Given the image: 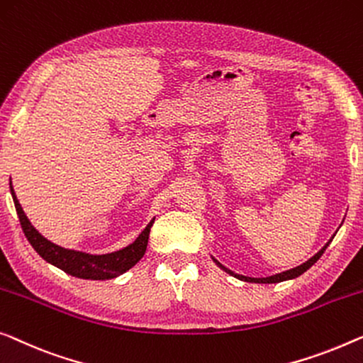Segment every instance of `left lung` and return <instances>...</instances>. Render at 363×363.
<instances>
[{"mask_svg": "<svg viewBox=\"0 0 363 363\" xmlns=\"http://www.w3.org/2000/svg\"><path fill=\"white\" fill-rule=\"evenodd\" d=\"M335 235V234H334ZM334 235L333 238H330L328 242L324 244V247L321 250L318 252V254H314L311 259L309 260H306L304 262V264H301V265H298V267H295V269H290V270H285V272H281V273H277V275H272V277H265V278H254V277H245V275H239V273H235V272H233V270H229L228 267H224L223 264H220L219 260H216L214 259V257H211V259L214 260V264H216L219 269H223L225 273H229L230 277H234V278H238V280H242V281H249V283H280V281H286V280H293V278H298L299 275H303L304 272H306L308 269H311V267L316 264V262L319 260V257H321L323 254H324V250L328 249V245L333 242V239H334Z\"/></svg>", "mask_w": 363, "mask_h": 363, "instance_id": "left-lung-1", "label": "left lung"}]
</instances>
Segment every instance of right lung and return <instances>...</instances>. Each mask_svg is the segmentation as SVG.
<instances>
[{"mask_svg":"<svg viewBox=\"0 0 363 363\" xmlns=\"http://www.w3.org/2000/svg\"><path fill=\"white\" fill-rule=\"evenodd\" d=\"M9 190L16 206V213L19 216L21 228L24 230V235L28 238L29 244L34 247V250L57 269L64 270L65 273L83 280H109V278H116L129 269L138 264L143 259L149 242L150 228L154 224L155 218L145 225V229L139 234V238L133 244L123 247V249L109 252V254H88V252L65 249L49 239H45L38 229L30 224V220L26 216V213L21 208V204L16 198L11 182H9Z\"/></svg>","mask_w":363,"mask_h":363,"instance_id":"add662e5","label":"right lung"}]
</instances>
